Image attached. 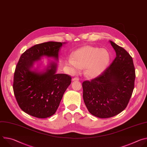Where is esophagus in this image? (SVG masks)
<instances>
[{
  "mask_svg": "<svg viewBox=\"0 0 147 147\" xmlns=\"http://www.w3.org/2000/svg\"><path fill=\"white\" fill-rule=\"evenodd\" d=\"M79 80H80L79 78H78V77H74V78H73L72 79V81H76V80L78 81Z\"/></svg>",
  "mask_w": 147,
  "mask_h": 147,
  "instance_id": "34e87169",
  "label": "esophagus"
}]
</instances>
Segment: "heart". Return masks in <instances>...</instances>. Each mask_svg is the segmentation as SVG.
<instances>
[{
	"instance_id": "obj_1",
	"label": "heart",
	"mask_w": 147,
	"mask_h": 147,
	"mask_svg": "<svg viewBox=\"0 0 147 147\" xmlns=\"http://www.w3.org/2000/svg\"><path fill=\"white\" fill-rule=\"evenodd\" d=\"M111 55L105 49L91 46L82 47L66 60L71 73L79 71L85 67V74L90 77H95L106 69L109 63Z\"/></svg>"
}]
</instances>
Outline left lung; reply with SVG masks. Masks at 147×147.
I'll use <instances>...</instances> for the list:
<instances>
[{"mask_svg": "<svg viewBox=\"0 0 147 147\" xmlns=\"http://www.w3.org/2000/svg\"><path fill=\"white\" fill-rule=\"evenodd\" d=\"M116 54L112 64L100 76L82 82L83 99L90 113L99 118L115 116L127 107L134 88L133 60L113 42Z\"/></svg>", "mask_w": 147, "mask_h": 147, "instance_id": "1", "label": "left lung"}]
</instances>
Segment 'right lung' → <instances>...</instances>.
Masks as SVG:
<instances>
[{"mask_svg": "<svg viewBox=\"0 0 147 147\" xmlns=\"http://www.w3.org/2000/svg\"><path fill=\"white\" fill-rule=\"evenodd\" d=\"M63 44L48 42L35 45L26 50L17 63L14 74L13 91L20 108L26 113L47 118L54 115L71 77L57 74V64L52 61L45 71L32 70L34 63L46 56L58 60L59 51Z\"/></svg>", "mask_w": 147, "mask_h": 147, "instance_id": "1", "label": "right lung"}]
</instances>
